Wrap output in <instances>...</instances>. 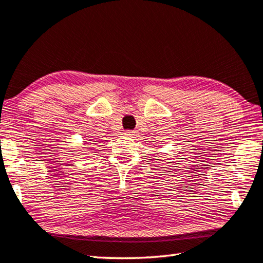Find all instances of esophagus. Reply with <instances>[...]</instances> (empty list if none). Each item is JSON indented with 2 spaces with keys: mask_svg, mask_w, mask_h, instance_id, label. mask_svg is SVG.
I'll return each instance as SVG.
<instances>
[{
  "mask_svg": "<svg viewBox=\"0 0 263 263\" xmlns=\"http://www.w3.org/2000/svg\"><path fill=\"white\" fill-rule=\"evenodd\" d=\"M135 133H136V131H133V130H126V131H124V135L125 136H135Z\"/></svg>",
  "mask_w": 263,
  "mask_h": 263,
  "instance_id": "obj_1",
  "label": "esophagus"
}]
</instances>
